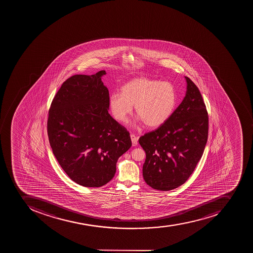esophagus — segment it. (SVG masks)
<instances>
[{
    "label": "esophagus",
    "mask_w": 253,
    "mask_h": 253,
    "mask_svg": "<svg viewBox=\"0 0 253 253\" xmlns=\"http://www.w3.org/2000/svg\"><path fill=\"white\" fill-rule=\"evenodd\" d=\"M130 138H131L133 146H136L137 145V140H138V138L134 134H130Z\"/></svg>",
    "instance_id": "esophagus-1"
}]
</instances>
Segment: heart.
<instances>
[{
    "mask_svg": "<svg viewBox=\"0 0 253 253\" xmlns=\"http://www.w3.org/2000/svg\"><path fill=\"white\" fill-rule=\"evenodd\" d=\"M176 103V91L170 82L146 78L129 81L122 87L121 93L109 97L110 108L118 121L125 123L134 106L137 120L149 127L163 125L173 113Z\"/></svg>",
    "mask_w": 253,
    "mask_h": 253,
    "instance_id": "heart-1",
    "label": "heart"
}]
</instances>
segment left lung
I'll return each instance as SVG.
<instances>
[{"label":"left lung","instance_id":"8db88e82","mask_svg":"<svg viewBox=\"0 0 253 253\" xmlns=\"http://www.w3.org/2000/svg\"><path fill=\"white\" fill-rule=\"evenodd\" d=\"M181 104L163 125L139 138L145 152L142 175L152 188L170 191L187 181L201 159L208 137V114L190 78Z\"/></svg>","mask_w":253,"mask_h":253}]
</instances>
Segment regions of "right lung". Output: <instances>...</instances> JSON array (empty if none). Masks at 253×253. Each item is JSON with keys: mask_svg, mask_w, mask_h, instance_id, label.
<instances>
[{"mask_svg": "<svg viewBox=\"0 0 253 253\" xmlns=\"http://www.w3.org/2000/svg\"><path fill=\"white\" fill-rule=\"evenodd\" d=\"M106 74L72 76L49 111L52 151L69 177L84 187L108 183L118 160L132 145L129 132L108 113L109 92L101 79Z\"/></svg>", "mask_w": 253, "mask_h": 253, "instance_id": "1", "label": "right lung"}]
</instances>
